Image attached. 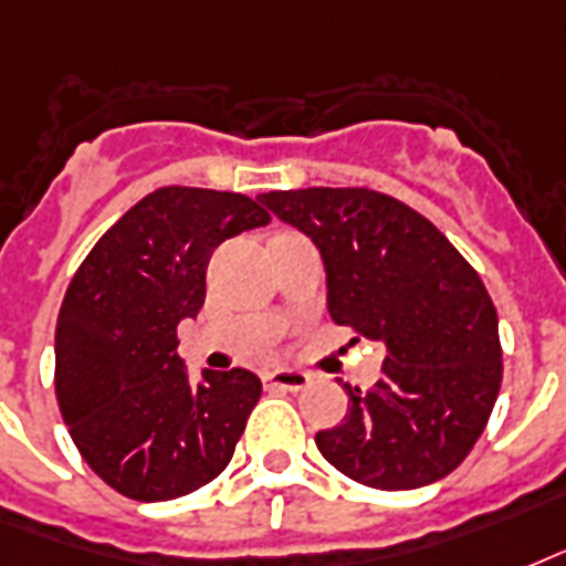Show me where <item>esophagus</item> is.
Wrapping results in <instances>:
<instances>
[{
	"instance_id": "esophagus-1",
	"label": "esophagus",
	"mask_w": 566,
	"mask_h": 566,
	"mask_svg": "<svg viewBox=\"0 0 566 566\" xmlns=\"http://www.w3.org/2000/svg\"><path fill=\"white\" fill-rule=\"evenodd\" d=\"M265 387L269 389H289V392H297V389L310 387V375L301 369H274L265 375Z\"/></svg>"
}]
</instances>
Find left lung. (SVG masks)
<instances>
[{"label":"left lung","mask_w":566,"mask_h":566,"mask_svg":"<svg viewBox=\"0 0 566 566\" xmlns=\"http://www.w3.org/2000/svg\"><path fill=\"white\" fill-rule=\"evenodd\" d=\"M262 203L322 253L333 322L387 345L378 384H345L348 413L315 433L324 461L375 490L446 479L502 384L499 315L479 271L428 218L371 188L269 191Z\"/></svg>","instance_id":"left-lung-1"}]
</instances>
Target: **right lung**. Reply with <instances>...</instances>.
Here are the masks:
<instances>
[{
	"mask_svg": "<svg viewBox=\"0 0 566 566\" xmlns=\"http://www.w3.org/2000/svg\"><path fill=\"white\" fill-rule=\"evenodd\" d=\"M269 221L235 191L156 188L70 280L55 324V396L78 454L117 493L168 502L227 470L262 384L248 369H203L191 384L177 324L203 306L214 248Z\"/></svg>",
	"mask_w": 566,
	"mask_h": 566,
	"instance_id": "right-lung-1",
	"label": "right lung"
}]
</instances>
